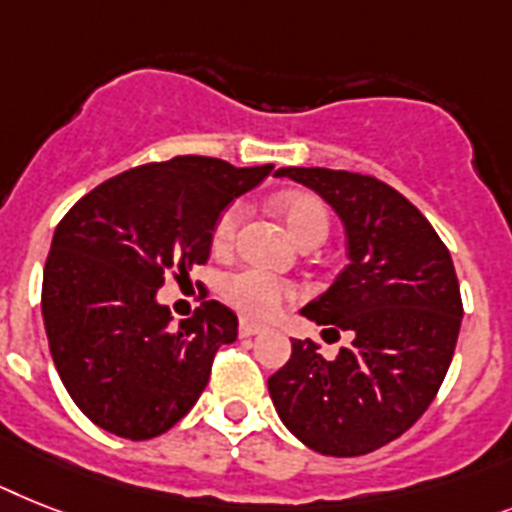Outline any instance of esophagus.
I'll list each match as a JSON object with an SVG mask.
<instances>
[{"label":"esophagus","mask_w":512,"mask_h":512,"mask_svg":"<svg viewBox=\"0 0 512 512\" xmlns=\"http://www.w3.org/2000/svg\"><path fill=\"white\" fill-rule=\"evenodd\" d=\"M238 332L240 337H253V335H259V332H264V327H259V324H253V322H240Z\"/></svg>","instance_id":"34e87169"}]
</instances>
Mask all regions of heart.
<instances>
[{
	"label": "heart",
	"instance_id": "1",
	"mask_svg": "<svg viewBox=\"0 0 512 512\" xmlns=\"http://www.w3.org/2000/svg\"><path fill=\"white\" fill-rule=\"evenodd\" d=\"M277 211L287 222L295 238L324 240L329 232V209L319 196L311 193H287L277 198ZM243 222V204H230L214 222L211 243L217 251L232 248ZM219 293L230 306H235L248 319H272L280 314L287 301H295L301 290L293 282L274 277L259 266H240L235 272L225 274L219 282Z\"/></svg>",
	"mask_w": 512,
	"mask_h": 512
}]
</instances>
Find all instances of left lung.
<instances>
[{
  "instance_id": "8db88e82",
  "label": "left lung",
  "mask_w": 512,
  "mask_h": 512,
  "mask_svg": "<svg viewBox=\"0 0 512 512\" xmlns=\"http://www.w3.org/2000/svg\"><path fill=\"white\" fill-rule=\"evenodd\" d=\"M277 177L316 190L345 225L350 264L303 316L350 332L353 345L327 361L316 342L295 340L269 395L316 453H374L424 416L450 369L463 319L453 259L429 219L377 177L324 167Z\"/></svg>"
}]
</instances>
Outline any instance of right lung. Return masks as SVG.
Segmentation results:
<instances>
[{"label": "right lung", "instance_id": "right-lung-1", "mask_svg": "<svg viewBox=\"0 0 512 512\" xmlns=\"http://www.w3.org/2000/svg\"><path fill=\"white\" fill-rule=\"evenodd\" d=\"M272 172L211 156H175L109 177L67 211L44 264L41 314L59 379L96 426L154 439L196 405L238 316L204 301L170 327L164 277L206 264L232 198Z\"/></svg>", "mask_w": 512, "mask_h": 512}]
</instances>
